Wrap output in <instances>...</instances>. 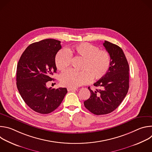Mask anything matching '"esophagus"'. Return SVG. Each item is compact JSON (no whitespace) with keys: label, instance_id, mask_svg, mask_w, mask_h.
<instances>
[{"label":"esophagus","instance_id":"obj_1","mask_svg":"<svg viewBox=\"0 0 152 152\" xmlns=\"http://www.w3.org/2000/svg\"><path fill=\"white\" fill-rule=\"evenodd\" d=\"M76 89L75 88H67V91H75Z\"/></svg>","mask_w":152,"mask_h":152}]
</instances>
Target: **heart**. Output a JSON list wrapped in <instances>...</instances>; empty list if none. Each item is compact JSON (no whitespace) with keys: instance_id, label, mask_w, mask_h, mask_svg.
Instances as JSON below:
<instances>
[{"instance_id":"obj_1","label":"heart","mask_w":152,"mask_h":152,"mask_svg":"<svg viewBox=\"0 0 152 152\" xmlns=\"http://www.w3.org/2000/svg\"><path fill=\"white\" fill-rule=\"evenodd\" d=\"M83 60L80 72L70 70L62 74L61 83L69 88H77L87 83L91 78L97 80L102 78L110 67V54L105 50L89 42H82L72 48L59 50L55 56V64L61 71L67 70L71 64L72 56Z\"/></svg>"}]
</instances>
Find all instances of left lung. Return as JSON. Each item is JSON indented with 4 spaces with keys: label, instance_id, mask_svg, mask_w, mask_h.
Returning <instances> with one entry per match:
<instances>
[{
    "label": "left lung",
    "instance_id": "left-lung-1",
    "mask_svg": "<svg viewBox=\"0 0 152 152\" xmlns=\"http://www.w3.org/2000/svg\"><path fill=\"white\" fill-rule=\"evenodd\" d=\"M103 45L110 56V69L94 83L101 89L93 91L89 86L90 97L83 102L86 109L97 115L114 111L126 97L129 87V67L123 50L107 41Z\"/></svg>",
    "mask_w": 152,
    "mask_h": 152
}]
</instances>
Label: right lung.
<instances>
[{"mask_svg":"<svg viewBox=\"0 0 152 152\" xmlns=\"http://www.w3.org/2000/svg\"><path fill=\"white\" fill-rule=\"evenodd\" d=\"M61 49V41L54 39L34 42L25 49L17 64V89L27 105L37 113L53 112L67 93L66 88L46 86L56 72L55 56Z\"/></svg>","mask_w":152,"mask_h":152,"instance_id":"add662e5","label":"right lung"}]
</instances>
